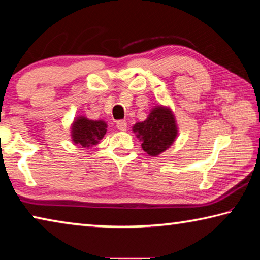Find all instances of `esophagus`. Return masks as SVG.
<instances>
[{
  "label": "esophagus",
  "mask_w": 260,
  "mask_h": 260,
  "mask_svg": "<svg viewBox=\"0 0 260 260\" xmlns=\"http://www.w3.org/2000/svg\"><path fill=\"white\" fill-rule=\"evenodd\" d=\"M116 126H117V129H118V130H121V131H125V130H126V127H127V124H126V122H125V121L120 120V121H117V122H116Z\"/></svg>",
  "instance_id": "esophagus-1"
}]
</instances>
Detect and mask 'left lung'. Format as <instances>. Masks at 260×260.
Segmentation results:
<instances>
[{"label":"left lung","mask_w":260,"mask_h":260,"mask_svg":"<svg viewBox=\"0 0 260 260\" xmlns=\"http://www.w3.org/2000/svg\"><path fill=\"white\" fill-rule=\"evenodd\" d=\"M133 130L142 142L143 150L152 156L167 150L177 136L175 117L172 110L162 106L153 108L146 120L136 123Z\"/></svg>","instance_id":"8db88e82"}]
</instances>
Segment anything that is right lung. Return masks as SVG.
I'll return each instance as SVG.
<instances>
[{
	"label": "right lung",
	"mask_w": 260,
	"mask_h": 260,
	"mask_svg": "<svg viewBox=\"0 0 260 260\" xmlns=\"http://www.w3.org/2000/svg\"><path fill=\"white\" fill-rule=\"evenodd\" d=\"M106 133L107 124L105 121H93L84 116L76 118L71 126L72 142L86 148L96 145Z\"/></svg>",
	"instance_id": "1"
}]
</instances>
